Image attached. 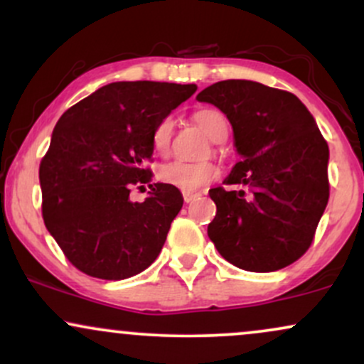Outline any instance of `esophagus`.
Segmentation results:
<instances>
[{
    "label": "esophagus",
    "mask_w": 364,
    "mask_h": 364,
    "mask_svg": "<svg viewBox=\"0 0 364 364\" xmlns=\"http://www.w3.org/2000/svg\"><path fill=\"white\" fill-rule=\"evenodd\" d=\"M198 193H191V191H183V198H185L186 203H191L195 198H198Z\"/></svg>",
    "instance_id": "1"
}]
</instances>
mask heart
Listing matches in <instances>:
<instances>
[{
  "mask_svg": "<svg viewBox=\"0 0 364 364\" xmlns=\"http://www.w3.org/2000/svg\"><path fill=\"white\" fill-rule=\"evenodd\" d=\"M200 128L205 132V135L210 140L220 141L228 135V121L219 111L215 109H200L193 114ZM174 133L173 118H162L154 128L152 133V145L159 154H166L171 147ZM219 176V168L214 162H186V161H171L162 164L157 171L159 181L173 188H178L181 191H191L196 193L202 188L210 185L214 179Z\"/></svg>",
  "mask_w": 364,
  "mask_h": 364,
  "instance_id": "obj_1",
  "label": "heart"
}]
</instances>
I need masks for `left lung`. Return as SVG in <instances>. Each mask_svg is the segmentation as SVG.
<instances>
[{
  "label": "left lung",
  "instance_id": "obj_1",
  "mask_svg": "<svg viewBox=\"0 0 364 364\" xmlns=\"http://www.w3.org/2000/svg\"><path fill=\"white\" fill-rule=\"evenodd\" d=\"M228 116L241 161L208 191V237L232 265L274 272L311 246L328 202V145L306 106L286 90L224 80L196 95Z\"/></svg>",
  "mask_w": 364,
  "mask_h": 364
}]
</instances>
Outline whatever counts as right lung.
Here are the masks:
<instances>
[{"mask_svg":"<svg viewBox=\"0 0 364 364\" xmlns=\"http://www.w3.org/2000/svg\"><path fill=\"white\" fill-rule=\"evenodd\" d=\"M196 85L114 82L70 107L39 166L43 219L65 257L90 277L121 281L161 253L183 207L178 188L152 181L154 128ZM149 184L145 203L129 191ZM144 188V186H140Z\"/></svg>","mask_w":364,"mask_h":364,"instance_id":"add662e5","label":"right lung"}]
</instances>
